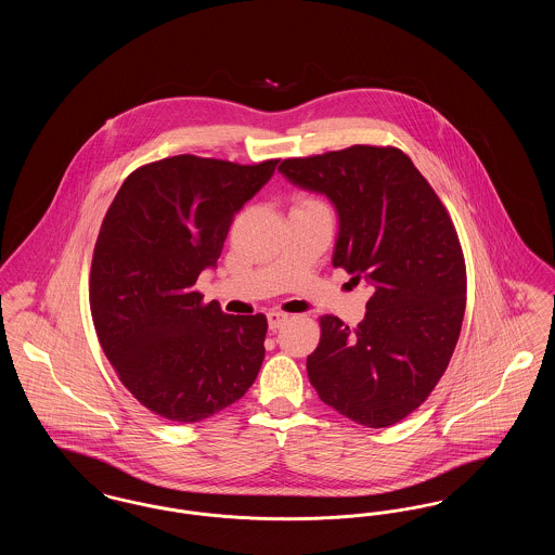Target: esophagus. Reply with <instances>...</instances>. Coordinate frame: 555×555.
I'll use <instances>...</instances> for the list:
<instances>
[{"instance_id": "esophagus-1", "label": "esophagus", "mask_w": 555, "mask_h": 555, "mask_svg": "<svg viewBox=\"0 0 555 555\" xmlns=\"http://www.w3.org/2000/svg\"><path fill=\"white\" fill-rule=\"evenodd\" d=\"M287 320V314H281V312H268V328L270 331H276L283 326V322Z\"/></svg>"}]
</instances>
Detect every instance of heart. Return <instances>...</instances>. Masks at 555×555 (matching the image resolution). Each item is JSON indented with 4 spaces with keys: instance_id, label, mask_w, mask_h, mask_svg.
Returning a JSON list of instances; mask_svg holds the SVG:
<instances>
[{
    "instance_id": "b5f03b06",
    "label": "heart",
    "mask_w": 555,
    "mask_h": 555,
    "mask_svg": "<svg viewBox=\"0 0 555 555\" xmlns=\"http://www.w3.org/2000/svg\"><path fill=\"white\" fill-rule=\"evenodd\" d=\"M320 202L314 199V197H308V195H297V199H295V206L293 208H304V206H318Z\"/></svg>"
}]
</instances>
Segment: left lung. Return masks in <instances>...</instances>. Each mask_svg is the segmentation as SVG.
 <instances>
[{"mask_svg": "<svg viewBox=\"0 0 555 555\" xmlns=\"http://www.w3.org/2000/svg\"><path fill=\"white\" fill-rule=\"evenodd\" d=\"M279 170L333 202V266L372 287L356 328L320 318V344L306 364L310 383L353 423H399L430 396L462 331L466 264L448 210L397 147L351 145L283 159Z\"/></svg>", "mask_w": 555, "mask_h": 555, "instance_id": "obj_1", "label": "left lung"}]
</instances>
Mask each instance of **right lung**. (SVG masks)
<instances>
[{"label": "right lung", "instance_id": "1", "mask_svg": "<svg viewBox=\"0 0 555 555\" xmlns=\"http://www.w3.org/2000/svg\"><path fill=\"white\" fill-rule=\"evenodd\" d=\"M276 164L159 159L131 172L107 208L89 281L95 333L122 385L166 421L218 414L264 362V314H224L195 283Z\"/></svg>", "mask_w": 555, "mask_h": 555}]
</instances>
